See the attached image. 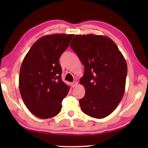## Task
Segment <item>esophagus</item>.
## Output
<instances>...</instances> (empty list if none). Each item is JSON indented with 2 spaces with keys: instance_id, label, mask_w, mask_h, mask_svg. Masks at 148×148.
<instances>
[{
  "instance_id": "esophagus-1",
  "label": "esophagus",
  "mask_w": 148,
  "mask_h": 148,
  "mask_svg": "<svg viewBox=\"0 0 148 148\" xmlns=\"http://www.w3.org/2000/svg\"><path fill=\"white\" fill-rule=\"evenodd\" d=\"M77 85H78L77 82H73V83H71V86L73 88H75V87H76L77 86Z\"/></svg>"
}]
</instances>
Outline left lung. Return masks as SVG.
Instances as JSON below:
<instances>
[{"label": "left lung", "instance_id": "left-lung-1", "mask_svg": "<svg viewBox=\"0 0 148 148\" xmlns=\"http://www.w3.org/2000/svg\"><path fill=\"white\" fill-rule=\"evenodd\" d=\"M70 46L85 67L79 81L86 90L79 100L81 109L93 118L108 116L125 93L127 65L124 56L110 38L101 35H76Z\"/></svg>", "mask_w": 148, "mask_h": 148}]
</instances>
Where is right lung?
<instances>
[{
    "mask_svg": "<svg viewBox=\"0 0 148 148\" xmlns=\"http://www.w3.org/2000/svg\"><path fill=\"white\" fill-rule=\"evenodd\" d=\"M73 34H55L38 39L20 68L19 86L24 104L38 118L54 117L60 112L69 87L61 79L59 58Z\"/></svg>",
    "mask_w": 148,
    "mask_h": 148,
    "instance_id": "1",
    "label": "right lung"
}]
</instances>
